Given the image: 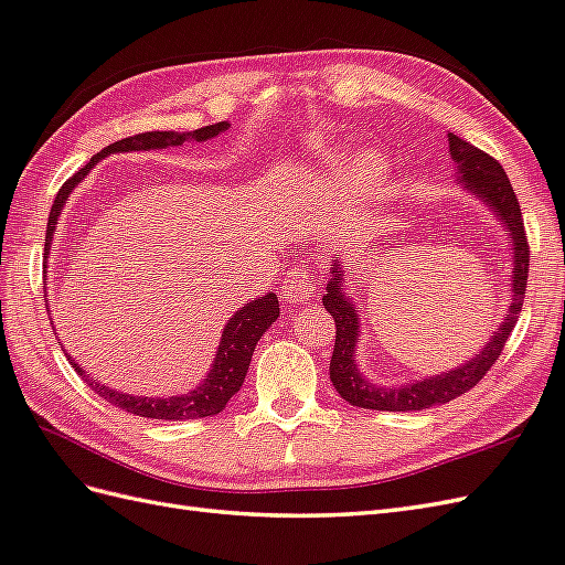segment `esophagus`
Instances as JSON below:
<instances>
[{"instance_id":"obj_1","label":"esophagus","mask_w":565,"mask_h":565,"mask_svg":"<svg viewBox=\"0 0 565 565\" xmlns=\"http://www.w3.org/2000/svg\"><path fill=\"white\" fill-rule=\"evenodd\" d=\"M312 291H315V286H312V279H310L308 271H291V274H288V279L284 281V286H281V296L288 302L308 300Z\"/></svg>"}]
</instances>
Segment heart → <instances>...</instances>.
Wrapping results in <instances>:
<instances>
[{"label":"heart","instance_id":"1","mask_svg":"<svg viewBox=\"0 0 565 565\" xmlns=\"http://www.w3.org/2000/svg\"><path fill=\"white\" fill-rule=\"evenodd\" d=\"M322 162L329 177H351V185L360 195H370L377 191L384 179V164L377 154H363L358 157L353 164H349V157L343 152L324 150Z\"/></svg>","mask_w":565,"mask_h":565}]
</instances>
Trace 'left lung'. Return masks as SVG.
<instances>
[{"label":"left lung","mask_w":565,"mask_h":565,"mask_svg":"<svg viewBox=\"0 0 565 565\" xmlns=\"http://www.w3.org/2000/svg\"><path fill=\"white\" fill-rule=\"evenodd\" d=\"M448 154H451L456 164V179L462 185V191H468L477 200H482L487 210L497 216L505 231H509V245L513 253L509 310H505L499 329L484 343V349H480V353H475V358L466 360V363H460L458 367L396 386L374 384L358 367L355 353L360 343V315L358 308L353 306L351 296L343 291L345 271L341 259H334L329 267L331 279L327 284V294L322 296L327 312L334 317L337 322V341L329 363V380L334 384L339 396L343 401H349L355 408L388 413L425 411L431 406H441V403H448L458 398L460 394L470 392V388L484 377L487 370L499 360L503 345L509 341L511 331L518 322L520 308H523L530 248L523 226V214H520L513 185L494 157L477 150L475 145L454 134H448Z\"/></svg>","instance_id":"left-lung-1"}]
</instances>
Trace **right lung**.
Here are the masks:
<instances>
[{
  "label": "right lung",
  "mask_w": 565,
  "mask_h": 565,
  "mask_svg": "<svg viewBox=\"0 0 565 565\" xmlns=\"http://www.w3.org/2000/svg\"><path fill=\"white\" fill-rule=\"evenodd\" d=\"M231 124L220 121L212 126H202L198 131H150V134H140L131 136L107 145L103 152H97L88 164L78 169L74 177H71L54 198V205L50 212V222H47V236H45V267H47V255L52 250V236L56 222H60V214L66 205L68 195L74 193V188L88 177L90 169L109 154L117 152H142V150H167V148H179V145L195 140V142H205L214 136L224 134ZM279 317V300L277 294H265L250 302H245L243 308H238L234 315L228 317V322L224 324L222 339H220V349H216V355L212 360V367L207 372V377L202 380L193 392L181 394V396H169V398H152V396H134V394H124L117 392V388L105 386L103 382H97L88 377L78 363H74V358H68V363L76 367V372L85 380L95 394L109 401L111 406H117L126 413H134L140 417H152V420H195V417H212L216 413H222L226 408V403L231 396L238 394V388L245 380V372L250 367V358L257 341L263 339L265 331L277 322Z\"/></svg>",
  "instance_id": "obj_1"
}]
</instances>
